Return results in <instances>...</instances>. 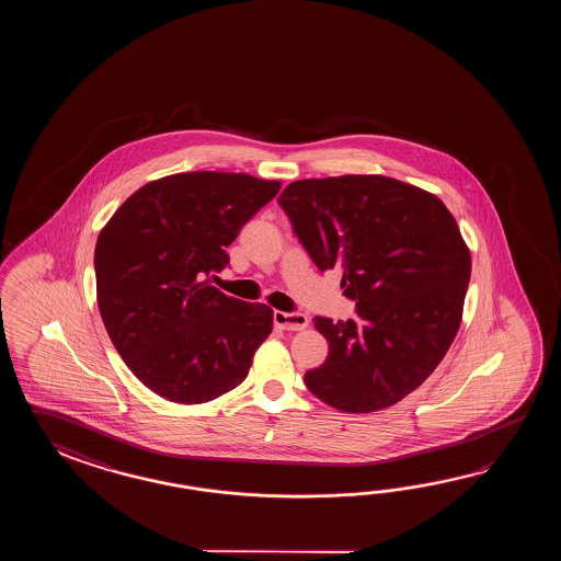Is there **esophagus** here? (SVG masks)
Listing matches in <instances>:
<instances>
[{"instance_id": "34e87169", "label": "esophagus", "mask_w": 561, "mask_h": 561, "mask_svg": "<svg viewBox=\"0 0 561 561\" xmlns=\"http://www.w3.org/2000/svg\"><path fill=\"white\" fill-rule=\"evenodd\" d=\"M273 319H275V327L283 329V331H302V329L309 324L307 314H302V312H283V310H276L275 314H273Z\"/></svg>"}]
</instances>
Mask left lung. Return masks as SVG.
<instances>
[{
  "instance_id": "left-lung-1",
  "label": "left lung",
  "mask_w": 561,
  "mask_h": 561,
  "mask_svg": "<svg viewBox=\"0 0 561 561\" xmlns=\"http://www.w3.org/2000/svg\"><path fill=\"white\" fill-rule=\"evenodd\" d=\"M278 204L319 271L343 268L357 319L314 317L329 357L305 373L322 403L373 413L442 363L463 317L471 254L447 206L377 174L297 180Z\"/></svg>"
}]
</instances>
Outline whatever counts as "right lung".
<instances>
[{"label": "right lung", "instance_id": "obj_1", "mask_svg": "<svg viewBox=\"0 0 561 561\" xmlns=\"http://www.w3.org/2000/svg\"><path fill=\"white\" fill-rule=\"evenodd\" d=\"M280 191L278 180L182 172L119 206L95 242L102 321L128 369L172 403L198 405L247 379L273 309L228 297L204 276Z\"/></svg>", "mask_w": 561, "mask_h": 561}]
</instances>
